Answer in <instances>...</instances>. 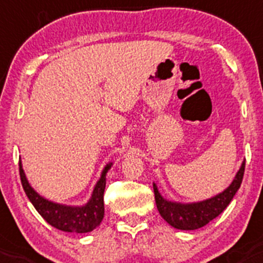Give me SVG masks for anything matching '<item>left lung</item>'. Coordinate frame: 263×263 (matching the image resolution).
<instances>
[{"instance_id": "obj_1", "label": "left lung", "mask_w": 263, "mask_h": 263, "mask_svg": "<svg viewBox=\"0 0 263 263\" xmlns=\"http://www.w3.org/2000/svg\"><path fill=\"white\" fill-rule=\"evenodd\" d=\"M245 164L246 161H243L234 180L232 181V183L226 190L210 197V199L202 200V201L178 202L164 199L161 192L158 191L156 183L153 182L157 209H158L162 218L176 229L195 231V229L206 226L209 221H212L219 214L224 212V209L228 206L229 202L234 197L235 192L240 187L243 175H245Z\"/></svg>"}]
</instances>
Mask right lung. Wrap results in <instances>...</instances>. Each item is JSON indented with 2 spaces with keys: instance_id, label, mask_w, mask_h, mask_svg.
Masks as SVG:
<instances>
[{
  "instance_id": "obj_1",
  "label": "right lung",
  "mask_w": 263,
  "mask_h": 263,
  "mask_svg": "<svg viewBox=\"0 0 263 263\" xmlns=\"http://www.w3.org/2000/svg\"><path fill=\"white\" fill-rule=\"evenodd\" d=\"M112 162L107 163L102 170L99 181L95 185L93 191L87 202L81 206L63 205L58 202L50 201L45 197L40 196L26 178L23 170V163H18L20 167V177L24 191L26 196L34 205L36 212L54 228L69 233H87L92 232L100 226L104 219V191L106 186V173L111 168Z\"/></svg>"
}]
</instances>
